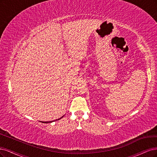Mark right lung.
Here are the masks:
<instances>
[{
  "label": "right lung",
  "mask_w": 157,
  "mask_h": 157,
  "mask_svg": "<svg viewBox=\"0 0 157 157\" xmlns=\"http://www.w3.org/2000/svg\"><path fill=\"white\" fill-rule=\"evenodd\" d=\"M63 116L62 117H60V119H57V120H59V119H60L63 118ZM41 122H42V123H52V122H53V121H45V122H44V121H41Z\"/></svg>",
  "instance_id": "1"
}]
</instances>
